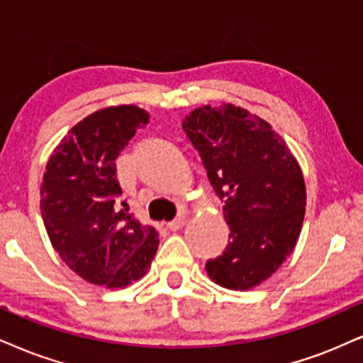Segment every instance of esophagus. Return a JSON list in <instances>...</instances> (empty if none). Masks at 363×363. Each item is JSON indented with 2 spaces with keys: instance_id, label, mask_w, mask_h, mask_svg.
<instances>
[{
  "instance_id": "34e87169",
  "label": "esophagus",
  "mask_w": 363,
  "mask_h": 363,
  "mask_svg": "<svg viewBox=\"0 0 363 363\" xmlns=\"http://www.w3.org/2000/svg\"><path fill=\"white\" fill-rule=\"evenodd\" d=\"M186 223V218L185 217H178V218H174V220H172V222H168L167 223V227L169 230H180L183 225H185Z\"/></svg>"
}]
</instances>
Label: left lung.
Listing matches in <instances>:
<instances>
[{"label":"left lung","instance_id":"1","mask_svg":"<svg viewBox=\"0 0 363 363\" xmlns=\"http://www.w3.org/2000/svg\"><path fill=\"white\" fill-rule=\"evenodd\" d=\"M182 126L225 203L230 229L229 245L205 271L222 288H256L298 242L306 207L299 163L267 121L240 106L196 107Z\"/></svg>","mask_w":363,"mask_h":363}]
</instances>
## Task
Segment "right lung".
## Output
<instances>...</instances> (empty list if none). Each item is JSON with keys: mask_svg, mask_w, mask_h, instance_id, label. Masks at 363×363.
Returning a JSON list of instances; mask_svg holds the SVG:
<instances>
[{"mask_svg": "<svg viewBox=\"0 0 363 363\" xmlns=\"http://www.w3.org/2000/svg\"><path fill=\"white\" fill-rule=\"evenodd\" d=\"M147 119L133 104L104 107L75 124L47 161L45 229L62 261L87 283L126 288L146 274L158 250L153 227L116 208V158Z\"/></svg>", "mask_w": 363, "mask_h": 363, "instance_id": "right-lung-1", "label": "right lung"}]
</instances>
